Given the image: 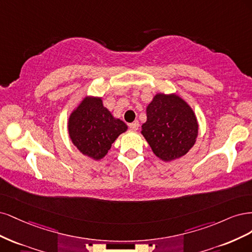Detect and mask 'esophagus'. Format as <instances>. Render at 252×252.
<instances>
[{"label": "esophagus", "instance_id": "34e87169", "mask_svg": "<svg viewBox=\"0 0 252 252\" xmlns=\"http://www.w3.org/2000/svg\"><path fill=\"white\" fill-rule=\"evenodd\" d=\"M128 126H129V128L133 129V131H137L138 127H139V123H138V121H134V123L129 124Z\"/></svg>", "mask_w": 252, "mask_h": 252}]
</instances>
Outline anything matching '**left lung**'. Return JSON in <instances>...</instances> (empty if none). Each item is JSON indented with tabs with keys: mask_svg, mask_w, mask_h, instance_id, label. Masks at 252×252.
<instances>
[{
	"mask_svg": "<svg viewBox=\"0 0 252 252\" xmlns=\"http://www.w3.org/2000/svg\"><path fill=\"white\" fill-rule=\"evenodd\" d=\"M141 134L163 161L184 156L196 142L198 121L189 103L176 94L158 93L147 107Z\"/></svg>",
	"mask_w": 252,
	"mask_h": 252,
	"instance_id": "8db88e82",
	"label": "left lung"
}]
</instances>
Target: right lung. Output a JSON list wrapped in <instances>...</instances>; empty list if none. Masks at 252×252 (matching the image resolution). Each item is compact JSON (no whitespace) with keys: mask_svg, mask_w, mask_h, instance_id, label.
<instances>
[{"mask_svg":"<svg viewBox=\"0 0 252 252\" xmlns=\"http://www.w3.org/2000/svg\"><path fill=\"white\" fill-rule=\"evenodd\" d=\"M127 126L103 107L100 97L87 96L73 110L68 121L70 139L85 156L100 160Z\"/></svg>","mask_w":252,"mask_h":252,"instance_id":"add662e5","label":"right lung"}]
</instances>
